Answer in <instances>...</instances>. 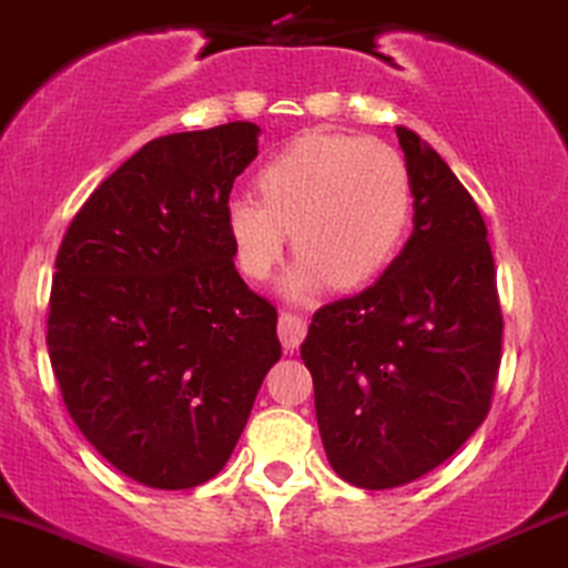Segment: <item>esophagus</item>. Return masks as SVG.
Instances as JSON below:
<instances>
[{"instance_id": "esophagus-1", "label": "esophagus", "mask_w": 568, "mask_h": 568, "mask_svg": "<svg viewBox=\"0 0 568 568\" xmlns=\"http://www.w3.org/2000/svg\"><path fill=\"white\" fill-rule=\"evenodd\" d=\"M277 334L285 351H296V347L302 345L304 336H307V321L298 313H280Z\"/></svg>"}]
</instances>
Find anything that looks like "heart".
Wrapping results in <instances>:
<instances>
[{
    "instance_id": "1",
    "label": "heart",
    "mask_w": 568,
    "mask_h": 568,
    "mask_svg": "<svg viewBox=\"0 0 568 568\" xmlns=\"http://www.w3.org/2000/svg\"><path fill=\"white\" fill-rule=\"evenodd\" d=\"M261 199H229L226 234L240 272L266 280L294 234L298 261L288 291L332 283L351 291L375 280L407 229L413 185L402 153L377 136L310 132L291 140L255 174Z\"/></svg>"
}]
</instances>
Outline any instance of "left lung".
Instances as JSON below:
<instances>
[{
    "label": "left lung",
    "instance_id": "8db88e82",
    "mask_svg": "<svg viewBox=\"0 0 568 568\" xmlns=\"http://www.w3.org/2000/svg\"><path fill=\"white\" fill-rule=\"evenodd\" d=\"M413 234L375 285L323 304L302 361L332 469L385 490L445 464L488 417L504 317L488 229L428 142L396 126Z\"/></svg>",
    "mask_w": 568,
    "mask_h": 568
}]
</instances>
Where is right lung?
Listing matches in <instances>:
<instances>
[{
  "mask_svg": "<svg viewBox=\"0 0 568 568\" xmlns=\"http://www.w3.org/2000/svg\"><path fill=\"white\" fill-rule=\"evenodd\" d=\"M258 132L234 121L151 140L91 193L55 255L61 396L99 456L148 488L215 477L283 353L277 310L240 277L223 221Z\"/></svg>",
  "mask_w": 568,
  "mask_h": 568,
  "instance_id": "add662e5",
  "label": "right lung"
}]
</instances>
